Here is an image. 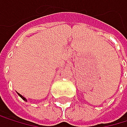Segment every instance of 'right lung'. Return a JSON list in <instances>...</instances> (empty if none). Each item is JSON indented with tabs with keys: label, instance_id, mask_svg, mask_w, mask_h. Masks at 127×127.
<instances>
[{
	"label": "right lung",
	"instance_id": "add662e5",
	"mask_svg": "<svg viewBox=\"0 0 127 127\" xmlns=\"http://www.w3.org/2000/svg\"><path fill=\"white\" fill-rule=\"evenodd\" d=\"M18 95H19V96H20V98H21L23 100H25V101H27V99H26V98H25V97H24V96H22V95H20V94H19V93H18Z\"/></svg>",
	"mask_w": 127,
	"mask_h": 127
}]
</instances>
